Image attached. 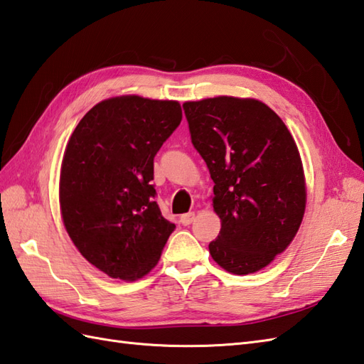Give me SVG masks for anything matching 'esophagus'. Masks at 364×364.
<instances>
[{
  "mask_svg": "<svg viewBox=\"0 0 364 364\" xmlns=\"http://www.w3.org/2000/svg\"><path fill=\"white\" fill-rule=\"evenodd\" d=\"M179 221H181L183 225H188V224H191L193 221H195V213H193V212H190V213H183V215H181Z\"/></svg>",
  "mask_w": 364,
  "mask_h": 364,
  "instance_id": "34e87169",
  "label": "esophagus"
}]
</instances>
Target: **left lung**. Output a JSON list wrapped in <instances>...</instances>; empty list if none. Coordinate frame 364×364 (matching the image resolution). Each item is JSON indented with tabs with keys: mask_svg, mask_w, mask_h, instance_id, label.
<instances>
[{
	"mask_svg": "<svg viewBox=\"0 0 364 364\" xmlns=\"http://www.w3.org/2000/svg\"><path fill=\"white\" fill-rule=\"evenodd\" d=\"M183 110L215 182L221 230L210 254L232 274L260 271L289 246L304 218L305 177L294 139L257 100L218 96L185 102Z\"/></svg>",
	"mask_w": 364,
	"mask_h": 364,
	"instance_id": "obj_1",
	"label": "left lung"
}]
</instances>
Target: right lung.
<instances>
[{"mask_svg":"<svg viewBox=\"0 0 364 364\" xmlns=\"http://www.w3.org/2000/svg\"><path fill=\"white\" fill-rule=\"evenodd\" d=\"M182 121L177 101H101L71 134L60 168L62 220L87 262L112 279L154 268L176 225L154 200V157Z\"/></svg>","mask_w":364,"mask_h":364,"instance_id":"1","label":"right lung"}]
</instances>
